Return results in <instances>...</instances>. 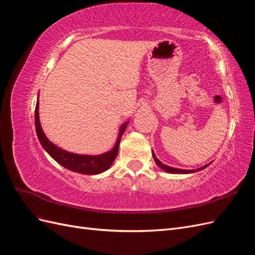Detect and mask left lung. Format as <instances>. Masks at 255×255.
Returning a JSON list of instances; mask_svg holds the SVG:
<instances>
[{
  "label": "left lung",
  "mask_w": 255,
  "mask_h": 255,
  "mask_svg": "<svg viewBox=\"0 0 255 255\" xmlns=\"http://www.w3.org/2000/svg\"><path fill=\"white\" fill-rule=\"evenodd\" d=\"M152 155H153V158H154V160H155L156 165H157L159 168L163 169V170H165V171H167V172H169V173H194V172H196V171L203 170L204 168H206L208 165H210V164H207V165H205V166H203V167H201V168L194 169V170H184V169L173 168V167H170V166H167V165L163 164V163H161V161H160V160H159V159L156 157V155H155V154H154V152L152 153Z\"/></svg>",
  "instance_id": "obj_1"
}]
</instances>
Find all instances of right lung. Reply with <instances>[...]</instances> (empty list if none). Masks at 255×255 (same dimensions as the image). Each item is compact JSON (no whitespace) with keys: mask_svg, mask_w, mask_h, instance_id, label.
Masks as SVG:
<instances>
[{"mask_svg":"<svg viewBox=\"0 0 255 255\" xmlns=\"http://www.w3.org/2000/svg\"><path fill=\"white\" fill-rule=\"evenodd\" d=\"M38 110H39V100L37 101L35 109V127L38 139H39L43 149L47 151L49 153V155L55 159L58 164L67 168L68 170L83 174H99L111 168L114 160L118 155L121 136L125 133L128 121L123 123L121 126L119 130V136L117 138V142H116L115 146L111 151L103 153L101 155H82V154H75L60 149L48 139L41 128L39 121V112H38Z\"/></svg>","mask_w":255,"mask_h":255,"instance_id":"add662e5","label":"right lung"}]
</instances>
